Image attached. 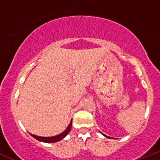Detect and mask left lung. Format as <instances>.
<instances>
[{"mask_svg":"<svg viewBox=\"0 0 160 160\" xmlns=\"http://www.w3.org/2000/svg\"><path fill=\"white\" fill-rule=\"evenodd\" d=\"M105 137H106V138H109V137H108V136H105Z\"/></svg>","mask_w":160,"mask_h":160,"instance_id":"obj_1","label":"left lung"}]
</instances>
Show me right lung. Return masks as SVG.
<instances>
[{
    "instance_id": "obj_1",
    "label": "right lung",
    "mask_w": 160,
    "mask_h": 160,
    "mask_svg": "<svg viewBox=\"0 0 160 160\" xmlns=\"http://www.w3.org/2000/svg\"><path fill=\"white\" fill-rule=\"evenodd\" d=\"M71 127H72V121L70 122L69 125L68 126V128H66V131H65L64 132H62V134H58V135L53 136V137H40V136L34 135V134H31V136H32V137L34 138H36L37 140L40 141V142H47V143H53V142H58V141H60V140H62V139L66 137L68 134H69V131H70Z\"/></svg>"
}]
</instances>
